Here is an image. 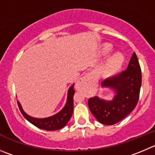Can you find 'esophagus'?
Masks as SVG:
<instances>
[{"label":"esophagus","mask_w":155,"mask_h":155,"mask_svg":"<svg viewBox=\"0 0 155 155\" xmlns=\"http://www.w3.org/2000/svg\"><path fill=\"white\" fill-rule=\"evenodd\" d=\"M97 84V79L93 74L85 75L81 78L77 83V87L81 91L86 90L87 91H91Z\"/></svg>","instance_id":"34e87169"}]
</instances>
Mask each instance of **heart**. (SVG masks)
<instances>
[{
	"mask_svg": "<svg viewBox=\"0 0 155 155\" xmlns=\"http://www.w3.org/2000/svg\"><path fill=\"white\" fill-rule=\"evenodd\" d=\"M113 50V46L109 43H105L101 46V55L106 56ZM125 62V57L121 52H116L113 54L107 59L104 67V72L107 76H113L116 74L123 68Z\"/></svg>",
	"mask_w": 155,
	"mask_h": 155,
	"instance_id": "b5f03b06",
	"label": "heart"
}]
</instances>
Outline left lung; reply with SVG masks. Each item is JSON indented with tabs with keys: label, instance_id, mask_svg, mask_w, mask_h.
<instances>
[{
	"label": "left lung",
	"instance_id": "8db88e82",
	"mask_svg": "<svg viewBox=\"0 0 155 155\" xmlns=\"http://www.w3.org/2000/svg\"><path fill=\"white\" fill-rule=\"evenodd\" d=\"M113 93L112 100L98 97L89 99L88 107L98 122L111 125L120 122L136 107L141 86V71L135 52L125 71L101 84Z\"/></svg>",
	"mask_w": 155,
	"mask_h": 155
}]
</instances>
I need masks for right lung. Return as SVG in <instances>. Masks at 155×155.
I'll list each match as a JSON object with an SVG mask.
<instances>
[{"mask_svg":"<svg viewBox=\"0 0 155 155\" xmlns=\"http://www.w3.org/2000/svg\"><path fill=\"white\" fill-rule=\"evenodd\" d=\"M74 84H73L68 91L67 101H66L64 107L58 113H55L54 115L45 118L32 117V116L28 115L23 110L21 104L17 101V104H18L20 112L23 114V116L26 118V120H28L29 123L34 125L36 127L39 128V129L47 131H54L61 129V128L67 125V123H68V121L70 120L71 117L72 113H73V97L74 94Z\"/></svg>","mask_w":155,"mask_h":155,"instance_id":"obj_1","label":"right lung"}]
</instances>
